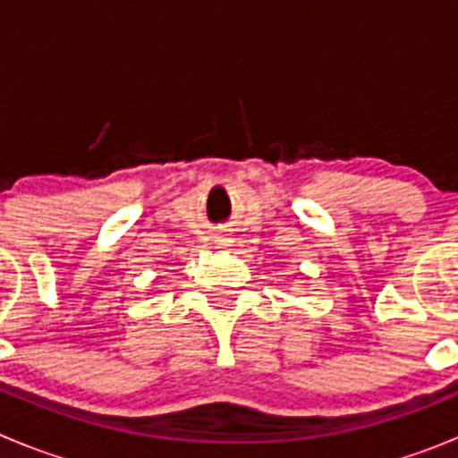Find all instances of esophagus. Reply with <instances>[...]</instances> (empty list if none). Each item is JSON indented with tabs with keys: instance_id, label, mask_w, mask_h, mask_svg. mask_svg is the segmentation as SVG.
<instances>
[{
	"instance_id": "obj_1",
	"label": "esophagus",
	"mask_w": 458,
	"mask_h": 458,
	"mask_svg": "<svg viewBox=\"0 0 458 458\" xmlns=\"http://www.w3.org/2000/svg\"><path fill=\"white\" fill-rule=\"evenodd\" d=\"M232 238H225V236H220V238H217V241H216V247H217V250H226V247H232Z\"/></svg>"
}]
</instances>
